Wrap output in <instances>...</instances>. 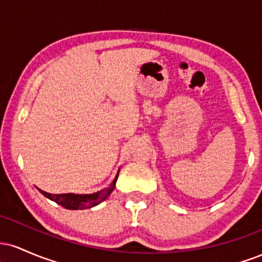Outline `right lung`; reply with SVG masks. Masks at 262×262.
Wrapping results in <instances>:
<instances>
[{"label":"right lung","mask_w":262,"mask_h":262,"mask_svg":"<svg viewBox=\"0 0 262 262\" xmlns=\"http://www.w3.org/2000/svg\"><path fill=\"white\" fill-rule=\"evenodd\" d=\"M118 175H119V170L118 172H117L116 177H114L113 181L111 182L106 188L101 189V191L95 192V193H91V194H76V193L52 194V193H48V192L45 191H41V189L39 188L38 189L43 196L54 201V202L60 204V206H62L66 209H75V210L87 209V208H92V207L97 206V204L103 202V201L106 200L111 193H112L114 187H116V182H117V179H118Z\"/></svg>","instance_id":"1"}]
</instances>
